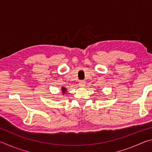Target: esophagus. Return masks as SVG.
<instances>
[{
  "mask_svg": "<svg viewBox=\"0 0 152 152\" xmlns=\"http://www.w3.org/2000/svg\"><path fill=\"white\" fill-rule=\"evenodd\" d=\"M78 85H79L80 87H84L86 85V82H85V81H84V80L80 81Z\"/></svg>",
  "mask_w": 152,
  "mask_h": 152,
  "instance_id": "esophagus-1",
  "label": "esophagus"
}]
</instances>
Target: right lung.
<instances>
[{
    "label": "right lung",
    "mask_w": 152,
    "mask_h": 152,
    "mask_svg": "<svg viewBox=\"0 0 152 152\" xmlns=\"http://www.w3.org/2000/svg\"><path fill=\"white\" fill-rule=\"evenodd\" d=\"M61 92H62V94H63V95L66 94L67 89L65 88V87H61Z\"/></svg>",
    "instance_id": "1"
}]
</instances>
